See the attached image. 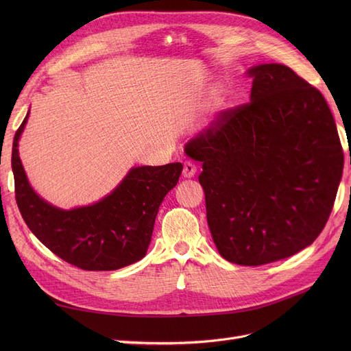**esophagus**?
<instances>
[{"instance_id": "esophagus-1", "label": "esophagus", "mask_w": 351, "mask_h": 351, "mask_svg": "<svg viewBox=\"0 0 351 351\" xmlns=\"http://www.w3.org/2000/svg\"><path fill=\"white\" fill-rule=\"evenodd\" d=\"M196 171H197L196 165L192 163L191 160H186L185 163H183V171H182L183 178H193L195 173H196Z\"/></svg>"}]
</instances>
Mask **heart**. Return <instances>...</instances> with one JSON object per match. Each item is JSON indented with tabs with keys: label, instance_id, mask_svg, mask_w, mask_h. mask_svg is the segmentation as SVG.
<instances>
[{
	"label": "heart",
	"instance_id": "b5f03b06",
	"mask_svg": "<svg viewBox=\"0 0 351 351\" xmlns=\"http://www.w3.org/2000/svg\"><path fill=\"white\" fill-rule=\"evenodd\" d=\"M213 101H215V104H216V105H219V104H220V97H219V95H216V97L213 98Z\"/></svg>",
	"mask_w": 351,
	"mask_h": 351
}]
</instances>
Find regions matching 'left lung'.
I'll return each mask as SVG.
<instances>
[{
    "label": "left lung",
    "instance_id": "obj_1",
    "mask_svg": "<svg viewBox=\"0 0 351 351\" xmlns=\"http://www.w3.org/2000/svg\"><path fill=\"white\" fill-rule=\"evenodd\" d=\"M250 102L222 110L191 139L206 217L223 259L261 266L310 246L324 229L343 149L322 92L282 64L247 69Z\"/></svg>",
    "mask_w": 351,
    "mask_h": 351
}]
</instances>
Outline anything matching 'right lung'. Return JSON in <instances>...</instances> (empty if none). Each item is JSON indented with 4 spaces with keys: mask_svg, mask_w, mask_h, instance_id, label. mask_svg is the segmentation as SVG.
<instances>
[{
    "mask_svg": "<svg viewBox=\"0 0 351 351\" xmlns=\"http://www.w3.org/2000/svg\"><path fill=\"white\" fill-rule=\"evenodd\" d=\"M28 114L14 136L15 199L27 226L52 253L82 270L108 271L132 265L146 254L163 197L176 186L183 166L132 168L108 196L90 206L64 210L29 186L18 155Z\"/></svg>",
    "mask_w": 351,
    "mask_h": 351,
    "instance_id": "obj_1",
    "label": "right lung"
}]
</instances>
